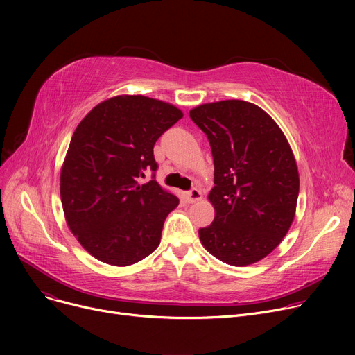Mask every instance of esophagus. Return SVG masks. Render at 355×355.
Here are the masks:
<instances>
[{
	"label": "esophagus",
	"instance_id": "34e87169",
	"mask_svg": "<svg viewBox=\"0 0 355 355\" xmlns=\"http://www.w3.org/2000/svg\"><path fill=\"white\" fill-rule=\"evenodd\" d=\"M187 198H189L190 202H196V201L201 200V191L197 190V189H193L187 193Z\"/></svg>",
	"mask_w": 355,
	"mask_h": 355
}]
</instances>
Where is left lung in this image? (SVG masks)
Masks as SVG:
<instances>
[{"mask_svg": "<svg viewBox=\"0 0 355 355\" xmlns=\"http://www.w3.org/2000/svg\"><path fill=\"white\" fill-rule=\"evenodd\" d=\"M190 118L207 135L214 161L209 200L216 214L198 230L201 243L227 265L256 263L295 217L300 174L289 142L263 109L245 101L204 103Z\"/></svg>", "mask_w": 355, "mask_h": 355, "instance_id": "8db88e82", "label": "left lung"}]
</instances>
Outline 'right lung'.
<instances>
[{
    "label": "right lung",
    "instance_id": "add662e5",
    "mask_svg": "<svg viewBox=\"0 0 355 355\" xmlns=\"http://www.w3.org/2000/svg\"><path fill=\"white\" fill-rule=\"evenodd\" d=\"M182 118L166 102L121 95L96 105L71 137L60 174L70 232L93 257L129 266L159 245L178 198L154 180L157 139ZM145 169L153 180L141 184Z\"/></svg>",
    "mask_w": 355,
    "mask_h": 355
}]
</instances>
